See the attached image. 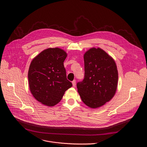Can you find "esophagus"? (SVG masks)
I'll return each mask as SVG.
<instances>
[{
  "label": "esophagus",
  "mask_w": 147,
  "mask_h": 147,
  "mask_svg": "<svg viewBox=\"0 0 147 147\" xmlns=\"http://www.w3.org/2000/svg\"><path fill=\"white\" fill-rule=\"evenodd\" d=\"M72 84H73V87H75L76 86V80H73V82H72Z\"/></svg>",
  "instance_id": "1"
}]
</instances>
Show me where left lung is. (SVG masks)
Segmentation results:
<instances>
[{"instance_id":"left-lung-1","label":"left lung","mask_w":147,"mask_h":147,"mask_svg":"<svg viewBox=\"0 0 147 147\" xmlns=\"http://www.w3.org/2000/svg\"><path fill=\"white\" fill-rule=\"evenodd\" d=\"M84 78L77 83L83 102L98 108L114 97L118 84V71L113 59L100 48H91L84 55Z\"/></svg>"}]
</instances>
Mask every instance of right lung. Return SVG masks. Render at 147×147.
<instances>
[{"label": "right lung", "instance_id": "1", "mask_svg": "<svg viewBox=\"0 0 147 147\" xmlns=\"http://www.w3.org/2000/svg\"><path fill=\"white\" fill-rule=\"evenodd\" d=\"M67 53L59 48H49L32 61L28 72L29 84L33 97L40 102L53 106L65 91L72 87L67 79L64 61Z\"/></svg>", "mask_w": 147, "mask_h": 147}]
</instances>
